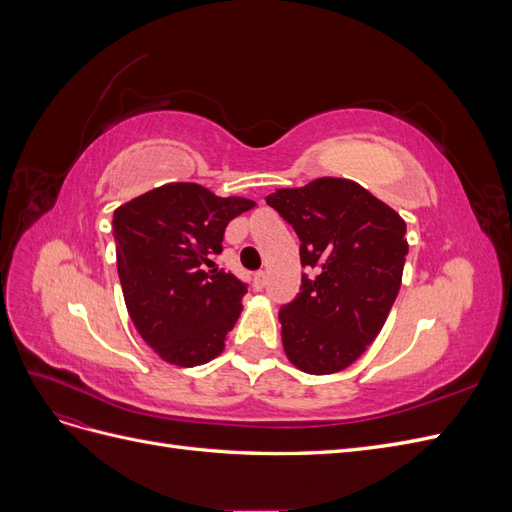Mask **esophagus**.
<instances>
[{
	"label": "esophagus",
	"instance_id": "obj_1",
	"mask_svg": "<svg viewBox=\"0 0 512 512\" xmlns=\"http://www.w3.org/2000/svg\"><path fill=\"white\" fill-rule=\"evenodd\" d=\"M267 273L265 271H258L256 275H254V282H252V286L256 288V290H262V288H265L267 286Z\"/></svg>",
	"mask_w": 512,
	"mask_h": 512
}]
</instances>
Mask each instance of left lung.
Wrapping results in <instances>:
<instances>
[{"mask_svg":"<svg viewBox=\"0 0 512 512\" xmlns=\"http://www.w3.org/2000/svg\"><path fill=\"white\" fill-rule=\"evenodd\" d=\"M301 241V292L282 305L286 356L305 374L352 365L378 337L408 256L406 222L363 185L322 177L267 196Z\"/></svg>","mask_w":512,"mask_h":512,"instance_id":"8db88e82","label":"left lung"}]
</instances>
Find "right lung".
<instances>
[{
  "label": "right lung",
  "instance_id": "1",
  "mask_svg": "<svg viewBox=\"0 0 512 512\" xmlns=\"http://www.w3.org/2000/svg\"><path fill=\"white\" fill-rule=\"evenodd\" d=\"M254 200L220 198L198 183H166L113 213L117 273L136 331L160 359H215L241 314L247 284L213 269L230 220Z\"/></svg>",
  "mask_w": 512,
  "mask_h": 512
}]
</instances>
